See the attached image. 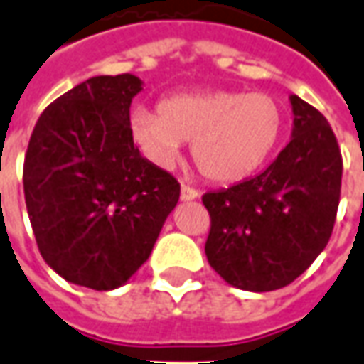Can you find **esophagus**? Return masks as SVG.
Segmentation results:
<instances>
[{"instance_id":"34e87169","label":"esophagus","mask_w":364,"mask_h":364,"mask_svg":"<svg viewBox=\"0 0 364 364\" xmlns=\"http://www.w3.org/2000/svg\"><path fill=\"white\" fill-rule=\"evenodd\" d=\"M199 197V191L193 189L189 185H181V200L183 203H187V200H195Z\"/></svg>"}]
</instances>
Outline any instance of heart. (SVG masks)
I'll return each mask as SVG.
<instances>
[{"instance_id": "obj_1", "label": "heart", "mask_w": 364, "mask_h": 364, "mask_svg": "<svg viewBox=\"0 0 364 364\" xmlns=\"http://www.w3.org/2000/svg\"><path fill=\"white\" fill-rule=\"evenodd\" d=\"M284 129L278 98L240 90L175 94L159 102L157 114L138 108L129 118L132 139L154 164L173 165L181 141H193V161L215 183H238L260 171Z\"/></svg>"}]
</instances>
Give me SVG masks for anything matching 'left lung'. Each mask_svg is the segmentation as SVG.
Instances as JSON below:
<instances>
[{
    "label": "left lung",
    "instance_id": "left-lung-1",
    "mask_svg": "<svg viewBox=\"0 0 364 364\" xmlns=\"http://www.w3.org/2000/svg\"><path fill=\"white\" fill-rule=\"evenodd\" d=\"M289 144L260 175L203 195L210 215L205 254L213 270L246 291L291 284L329 242L343 159L325 116L291 94Z\"/></svg>",
    "mask_w": 364,
    "mask_h": 364
}]
</instances>
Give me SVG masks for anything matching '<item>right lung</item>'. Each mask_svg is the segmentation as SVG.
<instances>
[{"mask_svg": "<svg viewBox=\"0 0 364 364\" xmlns=\"http://www.w3.org/2000/svg\"><path fill=\"white\" fill-rule=\"evenodd\" d=\"M134 75L92 76L45 108L35 124L23 191L41 256L60 278L108 291L154 250L181 187L141 157L129 106Z\"/></svg>", "mask_w": 364, "mask_h": 364, "instance_id": "right-lung-1", "label": "right lung"}]
</instances>
